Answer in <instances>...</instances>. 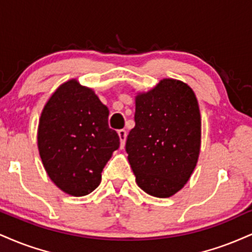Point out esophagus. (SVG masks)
<instances>
[{
    "label": "esophagus",
    "mask_w": 252,
    "mask_h": 252,
    "mask_svg": "<svg viewBox=\"0 0 252 252\" xmlns=\"http://www.w3.org/2000/svg\"><path fill=\"white\" fill-rule=\"evenodd\" d=\"M118 136H120V141H121V148H124V144H126V129H121L118 130Z\"/></svg>",
    "instance_id": "obj_1"
}]
</instances>
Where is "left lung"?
Listing matches in <instances>:
<instances>
[{
  "mask_svg": "<svg viewBox=\"0 0 252 252\" xmlns=\"http://www.w3.org/2000/svg\"><path fill=\"white\" fill-rule=\"evenodd\" d=\"M201 147V115L191 88L165 78L136 97L126 150L137 186L166 198L189 181Z\"/></svg>",
  "mask_w": 252,
  "mask_h": 252,
  "instance_id": "left-lung-1",
  "label": "left lung"
}]
</instances>
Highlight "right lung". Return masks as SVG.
<instances>
[{
    "label": "right lung",
    "instance_id": "right-lung-1",
    "mask_svg": "<svg viewBox=\"0 0 252 252\" xmlns=\"http://www.w3.org/2000/svg\"><path fill=\"white\" fill-rule=\"evenodd\" d=\"M108 116V108L95 93L75 80L62 84L42 111L39 156L51 181L69 195L94 191L101 183L103 168L120 148Z\"/></svg>",
    "mask_w": 252,
    "mask_h": 252
}]
</instances>
